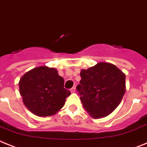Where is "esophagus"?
<instances>
[{
    "mask_svg": "<svg viewBox=\"0 0 147 147\" xmlns=\"http://www.w3.org/2000/svg\"><path fill=\"white\" fill-rule=\"evenodd\" d=\"M70 92H71V93H73V92H76V88H75V87H72V88L70 89Z\"/></svg>",
    "mask_w": 147,
    "mask_h": 147,
    "instance_id": "34e87169",
    "label": "esophagus"
}]
</instances>
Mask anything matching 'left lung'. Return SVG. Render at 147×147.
<instances>
[{"mask_svg":"<svg viewBox=\"0 0 147 147\" xmlns=\"http://www.w3.org/2000/svg\"><path fill=\"white\" fill-rule=\"evenodd\" d=\"M77 87L86 111L94 119L105 117L117 108L125 92V75L115 65L99 62L81 69Z\"/></svg>","mask_w":147,"mask_h":147,"instance_id":"8db88e82","label":"left lung"}]
</instances>
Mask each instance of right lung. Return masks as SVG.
Here are the masks:
<instances>
[{"instance_id":"1","label":"right lung","mask_w":147,"mask_h":147,"mask_svg":"<svg viewBox=\"0 0 147 147\" xmlns=\"http://www.w3.org/2000/svg\"><path fill=\"white\" fill-rule=\"evenodd\" d=\"M23 103L38 117L55 115L71 92L64 88V79L55 68L41 66L27 71L18 82Z\"/></svg>"}]
</instances>
